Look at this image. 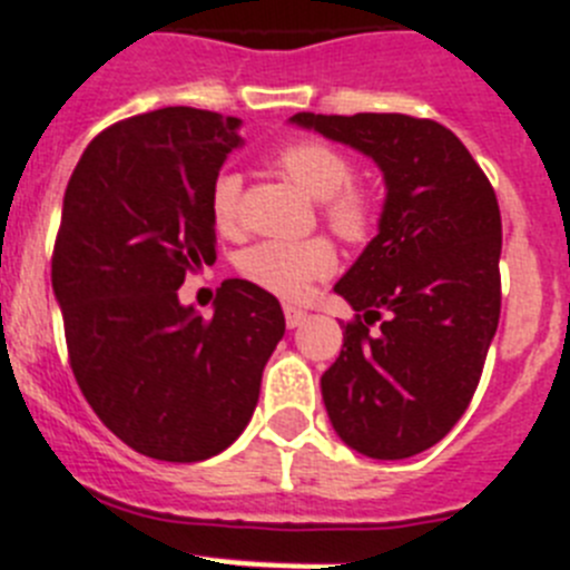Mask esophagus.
<instances>
[{
	"mask_svg": "<svg viewBox=\"0 0 570 570\" xmlns=\"http://www.w3.org/2000/svg\"><path fill=\"white\" fill-rule=\"evenodd\" d=\"M284 317H286V326H289V330H297V326H304L306 317H309V315H306V312L301 309V306H289V304H286L284 306Z\"/></svg>",
	"mask_w": 570,
	"mask_h": 570,
	"instance_id": "1",
	"label": "esophagus"
}]
</instances>
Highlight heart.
<instances>
[{
	"instance_id": "1",
	"label": "heart",
	"mask_w": 570,
	"mask_h": 570,
	"mask_svg": "<svg viewBox=\"0 0 570 570\" xmlns=\"http://www.w3.org/2000/svg\"><path fill=\"white\" fill-rule=\"evenodd\" d=\"M278 170L295 184L304 196L321 204L323 222L343 240H363L372 229L374 209L368 196L352 189V164L335 147L321 141H297L284 147L275 158ZM240 178L224 170L209 187V218L218 233L238 229ZM240 275L281 297H301L312 281H321L335 269V249L330 240L312 238L286 244V240H261L244 249L238 258Z\"/></svg>"
}]
</instances>
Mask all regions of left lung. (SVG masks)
<instances>
[{
	"label": "left lung",
	"mask_w": 570,
	"mask_h": 570,
	"mask_svg": "<svg viewBox=\"0 0 570 570\" xmlns=\"http://www.w3.org/2000/svg\"><path fill=\"white\" fill-rule=\"evenodd\" d=\"M289 125L363 153L383 173L377 235L335 284L361 315L346 323L321 394L348 449L406 460L463 417L494 341L502 249L494 189L438 121L295 112ZM377 320L382 332L368 333Z\"/></svg>",
	"instance_id": "1"
}]
</instances>
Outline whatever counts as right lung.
Returning <instances> with one entry per match:
<instances>
[{
    "label": "right lung",
    "mask_w": 570,
    "mask_h": 570,
    "mask_svg": "<svg viewBox=\"0 0 570 570\" xmlns=\"http://www.w3.org/2000/svg\"><path fill=\"white\" fill-rule=\"evenodd\" d=\"M240 119L161 107L107 127L70 176L53 249L70 366L121 443L198 463L238 440L284 337L278 297L227 278L213 317L178 301L184 275L215 264L209 187Z\"/></svg>",
    "instance_id": "obj_1"
}]
</instances>
